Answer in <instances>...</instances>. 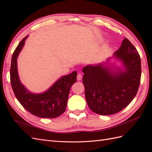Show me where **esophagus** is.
Instances as JSON below:
<instances>
[{
	"instance_id": "obj_1",
	"label": "esophagus",
	"mask_w": 152,
	"mask_h": 152,
	"mask_svg": "<svg viewBox=\"0 0 152 152\" xmlns=\"http://www.w3.org/2000/svg\"><path fill=\"white\" fill-rule=\"evenodd\" d=\"M82 79V75H81V74H77V80L78 81H81Z\"/></svg>"
}]
</instances>
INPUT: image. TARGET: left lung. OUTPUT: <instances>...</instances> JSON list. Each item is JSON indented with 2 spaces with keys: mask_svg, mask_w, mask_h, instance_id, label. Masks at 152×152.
Returning a JSON list of instances; mask_svg holds the SVG:
<instances>
[{
  "mask_svg": "<svg viewBox=\"0 0 152 152\" xmlns=\"http://www.w3.org/2000/svg\"><path fill=\"white\" fill-rule=\"evenodd\" d=\"M114 55L122 62L124 70L116 68L113 71L104 64L88 65L83 69L86 102L91 110L101 115H113L126 107L140 84V56L128 39H124Z\"/></svg>",
  "mask_w": 152,
  "mask_h": 152,
  "instance_id": "obj_1",
  "label": "left lung"
}]
</instances>
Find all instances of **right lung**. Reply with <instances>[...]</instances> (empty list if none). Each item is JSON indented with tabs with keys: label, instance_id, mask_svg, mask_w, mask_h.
I'll list each match as a JSON object with an SVG mask.
<instances>
[{
	"label": "right lung",
	"instance_id": "1",
	"mask_svg": "<svg viewBox=\"0 0 152 152\" xmlns=\"http://www.w3.org/2000/svg\"><path fill=\"white\" fill-rule=\"evenodd\" d=\"M27 37L20 41L12 56L10 80L12 90L20 103L31 114L40 118H57L66 111L69 94L71 86L76 81L77 72L73 71L61 77L45 92H30L21 83L17 69V58Z\"/></svg>",
	"mask_w": 152,
	"mask_h": 152
}]
</instances>
